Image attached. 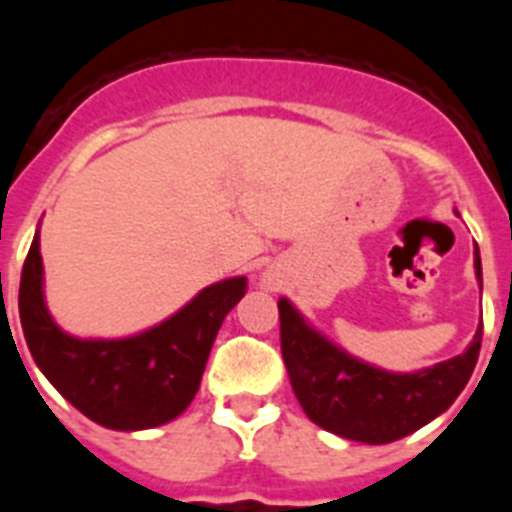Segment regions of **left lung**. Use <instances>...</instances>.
I'll return each instance as SVG.
<instances>
[{
	"mask_svg": "<svg viewBox=\"0 0 512 512\" xmlns=\"http://www.w3.org/2000/svg\"><path fill=\"white\" fill-rule=\"evenodd\" d=\"M482 287V261L474 246ZM279 305V333L289 382L315 425L361 443H392L431 423L454 405L477 364L482 325L464 354L420 372H387L356 359L312 328L287 297Z\"/></svg>",
	"mask_w": 512,
	"mask_h": 512,
	"instance_id": "1",
	"label": "left lung"
}]
</instances>
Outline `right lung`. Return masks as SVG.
I'll return each instance as SVG.
<instances>
[{
  "mask_svg": "<svg viewBox=\"0 0 512 512\" xmlns=\"http://www.w3.org/2000/svg\"><path fill=\"white\" fill-rule=\"evenodd\" d=\"M246 287V277L210 284L164 323L135 336L76 338L45 307L35 230L20 279L22 333L40 372L79 413L112 431H146L189 408L217 330Z\"/></svg>",
  "mask_w": 512,
  "mask_h": 512,
  "instance_id": "add662e5",
  "label": "right lung"
}]
</instances>
